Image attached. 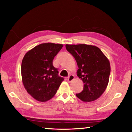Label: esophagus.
<instances>
[{
	"instance_id": "34e87169",
	"label": "esophagus",
	"mask_w": 132,
	"mask_h": 132,
	"mask_svg": "<svg viewBox=\"0 0 132 132\" xmlns=\"http://www.w3.org/2000/svg\"><path fill=\"white\" fill-rule=\"evenodd\" d=\"M74 78L75 77L73 75H70L69 77H68V82L69 83H71L74 79Z\"/></svg>"
}]
</instances>
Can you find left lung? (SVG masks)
I'll return each instance as SVG.
<instances>
[{"mask_svg": "<svg viewBox=\"0 0 132 132\" xmlns=\"http://www.w3.org/2000/svg\"><path fill=\"white\" fill-rule=\"evenodd\" d=\"M78 66L77 76L83 81V91L77 96L84 102L98 99L105 91L111 72L110 63L101 50L86 44L66 45Z\"/></svg>", "mask_w": 132, "mask_h": 132, "instance_id": "1", "label": "left lung"}]
</instances>
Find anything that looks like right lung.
I'll return each instance as SVG.
<instances>
[{
    "mask_svg": "<svg viewBox=\"0 0 132 132\" xmlns=\"http://www.w3.org/2000/svg\"><path fill=\"white\" fill-rule=\"evenodd\" d=\"M62 44L44 43L29 50L21 63V77L27 92L39 102H45L55 95L64 80L58 75L53 61Z\"/></svg>",
    "mask_w": 132,
    "mask_h": 132,
    "instance_id": "1",
    "label": "right lung"
}]
</instances>
